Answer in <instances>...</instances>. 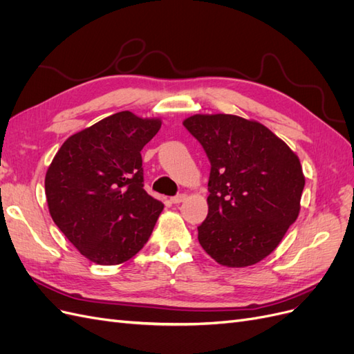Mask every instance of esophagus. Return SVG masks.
I'll list each match as a JSON object with an SVG mask.
<instances>
[{"label": "esophagus", "mask_w": 354, "mask_h": 354, "mask_svg": "<svg viewBox=\"0 0 354 354\" xmlns=\"http://www.w3.org/2000/svg\"><path fill=\"white\" fill-rule=\"evenodd\" d=\"M186 198H187V196H186L185 194H180V195H177V196L171 198V202H173V203H180V202H185Z\"/></svg>", "instance_id": "1"}]
</instances>
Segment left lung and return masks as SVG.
I'll return each instance as SVG.
<instances>
[{"mask_svg": "<svg viewBox=\"0 0 354 354\" xmlns=\"http://www.w3.org/2000/svg\"><path fill=\"white\" fill-rule=\"evenodd\" d=\"M183 125L211 162L201 246L226 267L261 261L299 214L306 178L298 156L269 128L236 115H194Z\"/></svg>", "mask_w": 354, "mask_h": 354, "instance_id": "obj_1", "label": "left lung"}]
</instances>
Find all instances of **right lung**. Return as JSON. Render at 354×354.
Returning a JSON list of instances; mask_svg holds the SVG:
<instances>
[{
    "label": "right lung",
    "instance_id": "right-lung-1",
    "mask_svg": "<svg viewBox=\"0 0 354 354\" xmlns=\"http://www.w3.org/2000/svg\"><path fill=\"white\" fill-rule=\"evenodd\" d=\"M159 118L124 111L71 136L46 174L53 221L85 259L115 266L149 241L164 203L143 189L142 149Z\"/></svg>",
    "mask_w": 354,
    "mask_h": 354
}]
</instances>
